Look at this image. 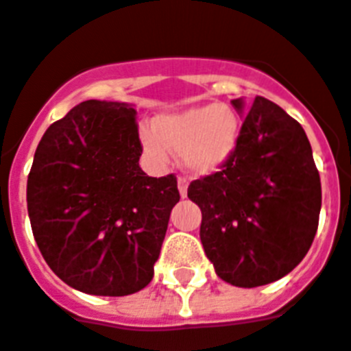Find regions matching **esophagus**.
<instances>
[{
  "mask_svg": "<svg viewBox=\"0 0 351 351\" xmlns=\"http://www.w3.org/2000/svg\"><path fill=\"white\" fill-rule=\"evenodd\" d=\"M187 187H189V182L180 176V178H178V191H180L182 198H185V196H187Z\"/></svg>",
  "mask_w": 351,
  "mask_h": 351,
  "instance_id": "34e87169",
  "label": "esophagus"
}]
</instances>
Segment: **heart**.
<instances>
[{
    "mask_svg": "<svg viewBox=\"0 0 351 351\" xmlns=\"http://www.w3.org/2000/svg\"><path fill=\"white\" fill-rule=\"evenodd\" d=\"M239 114L228 105L207 103L162 114L153 130L141 132L143 148L155 164H166L167 149L180 153L182 164L193 175L221 171L239 148Z\"/></svg>",
    "mask_w": 351,
    "mask_h": 351,
    "instance_id": "b5f03b06",
    "label": "heart"
}]
</instances>
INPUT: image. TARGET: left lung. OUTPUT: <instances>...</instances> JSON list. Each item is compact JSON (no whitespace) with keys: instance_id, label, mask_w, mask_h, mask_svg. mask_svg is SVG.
<instances>
[{"instance_id":"1","label":"left lung","mask_w":351,"mask_h":351,"mask_svg":"<svg viewBox=\"0 0 351 351\" xmlns=\"http://www.w3.org/2000/svg\"><path fill=\"white\" fill-rule=\"evenodd\" d=\"M243 117L239 148L223 171L194 180L199 239L221 280L258 287L307 255L317 230L321 182L298 121L269 99H232Z\"/></svg>"}]
</instances>
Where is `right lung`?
<instances>
[{
    "label": "right lung",
    "mask_w": 351,
    "mask_h": 351,
    "mask_svg": "<svg viewBox=\"0 0 351 351\" xmlns=\"http://www.w3.org/2000/svg\"><path fill=\"white\" fill-rule=\"evenodd\" d=\"M135 117L130 103L76 105L43 135L28 175V216L44 261L94 296H126L152 282L180 199L175 176L141 169Z\"/></svg>",
    "instance_id": "add662e5"
}]
</instances>
